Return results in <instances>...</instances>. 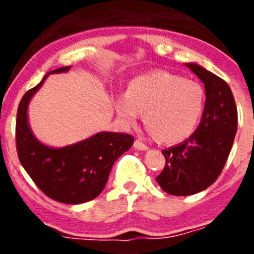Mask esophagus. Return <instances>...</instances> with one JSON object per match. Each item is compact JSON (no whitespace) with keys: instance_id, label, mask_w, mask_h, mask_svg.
<instances>
[{"instance_id":"1","label":"esophagus","mask_w":254,"mask_h":254,"mask_svg":"<svg viewBox=\"0 0 254 254\" xmlns=\"http://www.w3.org/2000/svg\"><path fill=\"white\" fill-rule=\"evenodd\" d=\"M133 146L136 147V149H137V150H142V151H145V150L149 149V146H147L146 143H143L141 140H136V141H134Z\"/></svg>"}]
</instances>
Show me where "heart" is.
Listing matches in <instances>:
<instances>
[{
	"label": "heart",
	"instance_id": "b5f03b06",
	"mask_svg": "<svg viewBox=\"0 0 254 254\" xmlns=\"http://www.w3.org/2000/svg\"><path fill=\"white\" fill-rule=\"evenodd\" d=\"M205 109V86L168 71L138 76L129 84L128 95L117 100V111L123 120L136 122L142 112L150 133L165 143L190 138L198 128Z\"/></svg>",
	"mask_w": 254,
	"mask_h": 254
}]
</instances>
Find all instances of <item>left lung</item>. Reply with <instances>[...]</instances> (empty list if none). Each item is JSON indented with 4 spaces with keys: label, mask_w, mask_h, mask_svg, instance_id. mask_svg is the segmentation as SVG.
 <instances>
[{
    "label": "left lung",
    "mask_w": 254,
    "mask_h": 254,
    "mask_svg": "<svg viewBox=\"0 0 254 254\" xmlns=\"http://www.w3.org/2000/svg\"><path fill=\"white\" fill-rule=\"evenodd\" d=\"M187 67L205 84L206 109L198 128L190 138L163 150L165 167L156 182L173 196L198 193L216 181L238 128L237 105L229 85L198 64H187Z\"/></svg>",
    "instance_id": "obj_1"
}]
</instances>
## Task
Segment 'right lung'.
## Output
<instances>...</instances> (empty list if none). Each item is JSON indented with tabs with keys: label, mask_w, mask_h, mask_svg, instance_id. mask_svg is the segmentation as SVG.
Here are the masks:
<instances>
[{
	"label": "right lung",
	"mask_w": 254,
	"mask_h": 254,
	"mask_svg": "<svg viewBox=\"0 0 254 254\" xmlns=\"http://www.w3.org/2000/svg\"><path fill=\"white\" fill-rule=\"evenodd\" d=\"M69 66L52 71L64 72ZM48 76V75H47ZM46 76V77H47ZM39 85L24 94L17 108V156L37 187L57 202L84 203L102 193L114 161L133 145L128 133L100 132L72 146L52 149L33 136L28 125V104Z\"/></svg>",
	"instance_id": "1"
}]
</instances>
